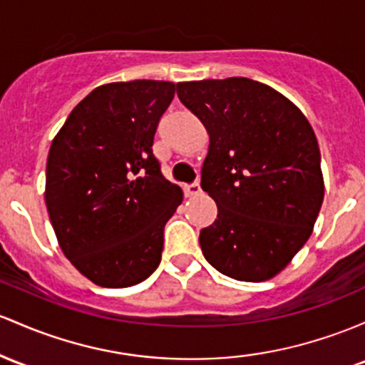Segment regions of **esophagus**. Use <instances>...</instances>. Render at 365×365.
Wrapping results in <instances>:
<instances>
[{"instance_id":"34e87169","label":"esophagus","mask_w":365,"mask_h":365,"mask_svg":"<svg viewBox=\"0 0 365 365\" xmlns=\"http://www.w3.org/2000/svg\"><path fill=\"white\" fill-rule=\"evenodd\" d=\"M199 192H201V183H199L197 180H195V182L189 183V185L185 187V194L189 195V197H192V195H197Z\"/></svg>"}]
</instances>
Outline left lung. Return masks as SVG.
Here are the masks:
<instances>
[{
    "instance_id": "left-lung-1",
    "label": "left lung",
    "mask_w": 365,
    "mask_h": 365,
    "mask_svg": "<svg viewBox=\"0 0 365 365\" xmlns=\"http://www.w3.org/2000/svg\"><path fill=\"white\" fill-rule=\"evenodd\" d=\"M176 93L210 133L201 187L218 216L199 234L204 258L235 280L274 277L308 241L324 201L310 123L247 78L178 83Z\"/></svg>"
}]
</instances>
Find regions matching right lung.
<instances>
[{"label":"right lung","instance_id":"right-lung-1","mask_svg":"<svg viewBox=\"0 0 365 365\" xmlns=\"http://www.w3.org/2000/svg\"><path fill=\"white\" fill-rule=\"evenodd\" d=\"M175 97L168 81L95 88L51 142L45 201L71 263L103 287H130L161 263L164 225L182 202L152 152Z\"/></svg>","mask_w":365,"mask_h":365}]
</instances>
